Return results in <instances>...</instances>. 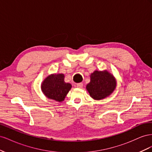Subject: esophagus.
Wrapping results in <instances>:
<instances>
[{"label":"esophagus","instance_id":"obj_1","mask_svg":"<svg viewBox=\"0 0 152 152\" xmlns=\"http://www.w3.org/2000/svg\"><path fill=\"white\" fill-rule=\"evenodd\" d=\"M77 87H79V88H82V87H83V84H82V82H80V83H78V84H77Z\"/></svg>","mask_w":152,"mask_h":152}]
</instances>
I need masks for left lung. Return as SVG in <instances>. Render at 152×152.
<instances>
[{"label":"left lung","mask_w":152,"mask_h":152,"mask_svg":"<svg viewBox=\"0 0 152 152\" xmlns=\"http://www.w3.org/2000/svg\"><path fill=\"white\" fill-rule=\"evenodd\" d=\"M115 86L116 82L112 75L107 71H95L91 73V81L86 89L92 98L98 100L112 94Z\"/></svg>","instance_id":"1"}]
</instances>
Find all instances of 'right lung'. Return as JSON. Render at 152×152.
Listing matches in <instances>:
<instances>
[{
	"label": "right lung",
	"mask_w": 152,
	"mask_h": 152,
	"mask_svg": "<svg viewBox=\"0 0 152 152\" xmlns=\"http://www.w3.org/2000/svg\"><path fill=\"white\" fill-rule=\"evenodd\" d=\"M63 74H53L48 77L41 85L44 94L48 98L62 102L70 90L72 85L64 81Z\"/></svg>",
	"instance_id": "right-lung-1"
}]
</instances>
